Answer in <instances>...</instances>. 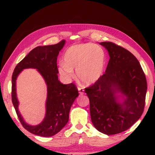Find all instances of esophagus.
Returning a JSON list of instances; mask_svg holds the SVG:
<instances>
[{"label": "esophagus", "instance_id": "34e87169", "mask_svg": "<svg viewBox=\"0 0 155 155\" xmlns=\"http://www.w3.org/2000/svg\"><path fill=\"white\" fill-rule=\"evenodd\" d=\"M78 92H79L81 95H83V94H84V90L82 87H78Z\"/></svg>", "mask_w": 155, "mask_h": 155}]
</instances>
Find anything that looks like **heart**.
Returning a JSON list of instances; mask_svg holds the SVG:
<instances>
[{"label": "heart", "instance_id": "obj_1", "mask_svg": "<svg viewBox=\"0 0 155 155\" xmlns=\"http://www.w3.org/2000/svg\"><path fill=\"white\" fill-rule=\"evenodd\" d=\"M60 62L58 70L65 79L74 78V69L79 80L85 85H91L102 77L104 72L107 55L101 46L92 43L76 44L68 48Z\"/></svg>", "mask_w": 155, "mask_h": 155}]
</instances>
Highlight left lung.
Listing matches in <instances>:
<instances>
[{
  "label": "left lung",
  "instance_id": "obj_1",
  "mask_svg": "<svg viewBox=\"0 0 155 155\" xmlns=\"http://www.w3.org/2000/svg\"><path fill=\"white\" fill-rule=\"evenodd\" d=\"M100 44L108 51V65L102 77L85 92L94 127L104 134L115 135L128 129L142 115L146 78L130 52L109 41Z\"/></svg>",
  "mask_w": 155,
  "mask_h": 155
}]
</instances>
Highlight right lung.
I'll return each instance as SVG.
<instances>
[{
	"label": "right lung",
	"mask_w": 155,
	"mask_h": 155,
	"mask_svg": "<svg viewBox=\"0 0 155 155\" xmlns=\"http://www.w3.org/2000/svg\"><path fill=\"white\" fill-rule=\"evenodd\" d=\"M65 43V40H62L54 45L36 47L16 65L13 72V104L23 127L34 135L51 137L59 133L68 123L70 108L78 96L74 84L64 85L58 79L57 57ZM27 68H34L38 70L47 86L45 117L40 124L35 126L26 123L18 111L19 102L16 94V80L19 73Z\"/></svg>",
	"instance_id": "right-lung-1"
}]
</instances>
